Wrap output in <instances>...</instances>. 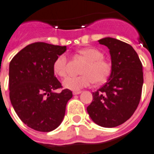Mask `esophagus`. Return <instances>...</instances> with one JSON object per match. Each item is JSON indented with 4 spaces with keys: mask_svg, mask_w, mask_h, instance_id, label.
Returning a JSON list of instances; mask_svg holds the SVG:
<instances>
[{
    "mask_svg": "<svg viewBox=\"0 0 154 154\" xmlns=\"http://www.w3.org/2000/svg\"><path fill=\"white\" fill-rule=\"evenodd\" d=\"M81 91H74L72 93H73V95H78V94H80L81 93Z\"/></svg>",
    "mask_w": 154,
    "mask_h": 154,
    "instance_id": "1",
    "label": "esophagus"
}]
</instances>
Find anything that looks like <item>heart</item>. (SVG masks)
<instances>
[{
    "instance_id": "b5f03b06",
    "label": "heart",
    "mask_w": 154,
    "mask_h": 154,
    "mask_svg": "<svg viewBox=\"0 0 154 154\" xmlns=\"http://www.w3.org/2000/svg\"><path fill=\"white\" fill-rule=\"evenodd\" d=\"M77 54L83 57L86 62L81 69V74L77 77H68L64 79V88L78 91L88 87L94 82L102 83L107 80L111 73V65L103 59V53L94 47H86L77 51ZM53 72L60 77H64L67 73V57L65 54L59 55L52 65Z\"/></svg>"
}]
</instances>
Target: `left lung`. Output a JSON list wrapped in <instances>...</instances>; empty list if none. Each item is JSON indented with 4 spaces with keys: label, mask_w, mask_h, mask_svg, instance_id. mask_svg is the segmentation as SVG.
Returning a JSON list of instances; mask_svg holds the SVG:
<instances>
[{
    "label": "left lung",
    "mask_w": 154,
    "mask_h": 154,
    "mask_svg": "<svg viewBox=\"0 0 154 154\" xmlns=\"http://www.w3.org/2000/svg\"><path fill=\"white\" fill-rule=\"evenodd\" d=\"M108 47L112 60L109 79L97 92L87 107L97 125L114 128L128 120L139 104L143 84V65L129 44L112 37L98 41Z\"/></svg>",
    "instance_id": "8db88e82"
}]
</instances>
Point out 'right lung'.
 Returning a JSON list of instances; mask_svg holds the SVG:
<instances>
[{"mask_svg":"<svg viewBox=\"0 0 154 154\" xmlns=\"http://www.w3.org/2000/svg\"><path fill=\"white\" fill-rule=\"evenodd\" d=\"M66 46L35 42L19 51L10 62V100L26 125L38 132H51L63 120L66 103L72 97L69 89L60 93L62 84L52 65Z\"/></svg>","mask_w":154,"mask_h":154,"instance_id":"1","label":"right lung"}]
</instances>
